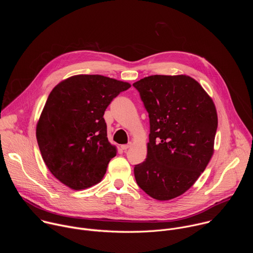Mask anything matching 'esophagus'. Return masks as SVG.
I'll list each match as a JSON object with an SVG mask.
<instances>
[{"label":"esophagus","instance_id":"34e87169","mask_svg":"<svg viewBox=\"0 0 253 253\" xmlns=\"http://www.w3.org/2000/svg\"><path fill=\"white\" fill-rule=\"evenodd\" d=\"M131 145H132L131 143H129V144H124V145H121V149H122V150H127L128 148L131 147Z\"/></svg>","mask_w":253,"mask_h":253}]
</instances>
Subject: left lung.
Masks as SVG:
<instances>
[{"label": "left lung", "instance_id": "1", "mask_svg": "<svg viewBox=\"0 0 253 253\" xmlns=\"http://www.w3.org/2000/svg\"><path fill=\"white\" fill-rule=\"evenodd\" d=\"M149 114L147 157L134 167L138 186L171 200L199 178L214 152L217 112L212 98L187 75H153L133 84Z\"/></svg>", "mask_w": 253, "mask_h": 253}]
</instances>
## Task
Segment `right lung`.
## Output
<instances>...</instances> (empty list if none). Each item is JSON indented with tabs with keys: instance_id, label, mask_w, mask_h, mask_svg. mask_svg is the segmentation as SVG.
<instances>
[{
	"instance_id": "right-lung-1",
	"label": "right lung",
	"mask_w": 253,
	"mask_h": 253,
	"mask_svg": "<svg viewBox=\"0 0 253 253\" xmlns=\"http://www.w3.org/2000/svg\"><path fill=\"white\" fill-rule=\"evenodd\" d=\"M131 85L102 75L71 76L51 91L36 127L42 158L61 183L83 190L99 183L116 146L108 140L106 108Z\"/></svg>"
}]
</instances>
